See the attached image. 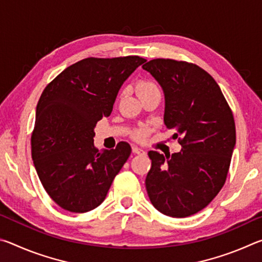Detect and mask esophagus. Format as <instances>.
Masks as SVG:
<instances>
[{
	"mask_svg": "<svg viewBox=\"0 0 262 262\" xmlns=\"http://www.w3.org/2000/svg\"><path fill=\"white\" fill-rule=\"evenodd\" d=\"M132 150H133V152L136 154V155H144L145 154V151H144L143 149H141L139 147H135V145H133Z\"/></svg>",
	"mask_w": 262,
	"mask_h": 262,
	"instance_id": "1",
	"label": "esophagus"
}]
</instances>
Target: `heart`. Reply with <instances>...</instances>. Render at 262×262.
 <instances>
[{
    "label": "heart",
    "instance_id": "obj_1",
    "mask_svg": "<svg viewBox=\"0 0 262 262\" xmlns=\"http://www.w3.org/2000/svg\"><path fill=\"white\" fill-rule=\"evenodd\" d=\"M155 91H159L157 84L150 81V79H140L136 83V92L139 95L140 98H144L145 96L152 94ZM151 128L150 127H140L136 128L135 130H133L132 137L136 141H144L149 135Z\"/></svg>",
    "mask_w": 262,
    "mask_h": 262
}]
</instances>
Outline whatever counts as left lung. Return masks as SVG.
Returning a JSON list of instances; mask_svg holds the SVG:
<instances>
[{"instance_id": "left-lung-1", "label": "left lung", "mask_w": 262, "mask_h": 262, "mask_svg": "<svg viewBox=\"0 0 262 262\" xmlns=\"http://www.w3.org/2000/svg\"><path fill=\"white\" fill-rule=\"evenodd\" d=\"M165 96L164 122L174 129L181 151H149L151 168L145 187L152 206L171 217L206 208L227 180L236 144L232 111L219 84L194 63L155 59L142 66Z\"/></svg>"}]
</instances>
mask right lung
<instances>
[{
    "label": "right lung",
    "mask_w": 262,
    "mask_h": 262,
    "mask_svg": "<svg viewBox=\"0 0 262 262\" xmlns=\"http://www.w3.org/2000/svg\"><path fill=\"white\" fill-rule=\"evenodd\" d=\"M145 59L137 55L76 62L47 84L37 105L31 151L39 179L57 206L86 212L105 200L130 156L127 142L95 148V127L108 117L123 82Z\"/></svg>",
    "instance_id": "add662e5"
}]
</instances>
